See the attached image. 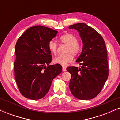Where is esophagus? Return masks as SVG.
I'll return each mask as SVG.
<instances>
[{"label": "esophagus", "instance_id": "obj_1", "mask_svg": "<svg viewBox=\"0 0 120 120\" xmlns=\"http://www.w3.org/2000/svg\"><path fill=\"white\" fill-rule=\"evenodd\" d=\"M67 71V69H66V68H65L64 67H63V71Z\"/></svg>", "mask_w": 120, "mask_h": 120}]
</instances>
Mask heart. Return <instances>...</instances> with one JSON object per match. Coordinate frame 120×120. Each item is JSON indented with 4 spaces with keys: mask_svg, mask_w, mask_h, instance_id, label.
Segmentation results:
<instances>
[{
    "mask_svg": "<svg viewBox=\"0 0 120 120\" xmlns=\"http://www.w3.org/2000/svg\"><path fill=\"white\" fill-rule=\"evenodd\" d=\"M60 40L62 43L68 45L66 49L65 55H60L53 59V62L55 64H58L63 66H66L68 63H71L73 60V55H77L82 50V45L77 41V38L74 34L66 33L61 35ZM49 48L52 54L55 55L57 52V44L53 40L49 43Z\"/></svg>",
    "mask_w": 120,
    "mask_h": 120,
    "instance_id": "b5f03b06",
    "label": "heart"
}]
</instances>
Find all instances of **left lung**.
Instances as JSON below:
<instances>
[{
  "instance_id": "8db88e82",
  "label": "left lung",
  "mask_w": 120,
  "mask_h": 120,
  "mask_svg": "<svg viewBox=\"0 0 120 120\" xmlns=\"http://www.w3.org/2000/svg\"><path fill=\"white\" fill-rule=\"evenodd\" d=\"M69 29L77 30L83 43L82 52L76 60L82 65L81 68H67L71 75L69 89L78 99H91L100 93L108 77L105 42L99 33L86 24L71 25Z\"/></svg>"
}]
</instances>
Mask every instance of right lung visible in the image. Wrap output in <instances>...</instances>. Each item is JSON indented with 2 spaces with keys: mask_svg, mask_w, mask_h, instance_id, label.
<instances>
[{
  "mask_svg": "<svg viewBox=\"0 0 120 120\" xmlns=\"http://www.w3.org/2000/svg\"><path fill=\"white\" fill-rule=\"evenodd\" d=\"M57 33L49 27L34 26L26 30L17 41L15 77L20 93L26 98H43L52 80L61 73V65H49L52 56L49 43Z\"/></svg>",
  "mask_w": 120,
  "mask_h": 120,
  "instance_id": "add662e5",
  "label": "right lung"
}]
</instances>
